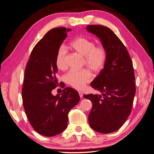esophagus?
I'll return each mask as SVG.
<instances>
[{"label":"esophagus","instance_id":"obj_1","mask_svg":"<svg viewBox=\"0 0 154 154\" xmlns=\"http://www.w3.org/2000/svg\"><path fill=\"white\" fill-rule=\"evenodd\" d=\"M78 93H79V95H80V97H83V92H81V91H79Z\"/></svg>","mask_w":154,"mask_h":154}]
</instances>
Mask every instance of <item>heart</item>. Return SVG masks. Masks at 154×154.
<instances>
[{
    "label": "heart",
    "mask_w": 154,
    "mask_h": 154,
    "mask_svg": "<svg viewBox=\"0 0 154 154\" xmlns=\"http://www.w3.org/2000/svg\"><path fill=\"white\" fill-rule=\"evenodd\" d=\"M69 47L84 57L86 66L94 72H98L104 68L106 61V51L103 46H95L93 41L84 37H77L69 43ZM66 49L63 47H60L55 59L58 69L63 70L66 68ZM65 80L74 88L81 89L92 80V74L87 69L71 70L65 76Z\"/></svg>",
    "instance_id": "obj_1"
}]
</instances>
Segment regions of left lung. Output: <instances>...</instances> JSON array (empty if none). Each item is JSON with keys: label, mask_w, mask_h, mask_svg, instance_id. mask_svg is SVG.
Masks as SVG:
<instances>
[{"label": "left lung", "mask_w": 154, "mask_h": 154, "mask_svg": "<svg viewBox=\"0 0 154 154\" xmlns=\"http://www.w3.org/2000/svg\"><path fill=\"white\" fill-rule=\"evenodd\" d=\"M86 29L100 40L106 51L105 66L91 83L101 94L83 96L92 103L88 122L96 132L112 133L122 127L131 112L136 94L133 65L125 46L109 27L90 25Z\"/></svg>", "instance_id": "1"}]
</instances>
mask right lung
<instances>
[{
  "instance_id": "obj_1",
  "label": "right lung",
  "mask_w": 154,
  "mask_h": 154,
  "mask_svg": "<svg viewBox=\"0 0 154 154\" xmlns=\"http://www.w3.org/2000/svg\"><path fill=\"white\" fill-rule=\"evenodd\" d=\"M71 30L58 27L48 31L35 46L26 65L22 91L24 110L32 127L46 137L66 129L69 111L80 101L78 92L71 87L61 94L51 92L58 83L56 55Z\"/></svg>"
}]
</instances>
